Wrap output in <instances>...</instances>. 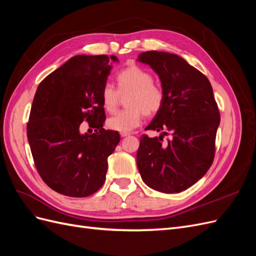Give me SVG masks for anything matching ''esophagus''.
Instances as JSON below:
<instances>
[{
	"label": "esophagus",
	"mask_w": 256,
	"mask_h": 256,
	"mask_svg": "<svg viewBox=\"0 0 256 256\" xmlns=\"http://www.w3.org/2000/svg\"><path fill=\"white\" fill-rule=\"evenodd\" d=\"M129 134L128 132H120V136L122 138H125V136H128Z\"/></svg>",
	"instance_id": "34e87169"
}]
</instances>
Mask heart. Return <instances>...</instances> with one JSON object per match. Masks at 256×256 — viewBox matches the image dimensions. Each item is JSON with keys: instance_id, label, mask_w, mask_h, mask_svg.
Wrapping results in <instances>:
<instances>
[{"instance_id": "b5f03b06", "label": "heart", "mask_w": 256, "mask_h": 256, "mask_svg": "<svg viewBox=\"0 0 256 256\" xmlns=\"http://www.w3.org/2000/svg\"><path fill=\"white\" fill-rule=\"evenodd\" d=\"M116 90L106 83L102 88V104L104 109L114 113L120 106V96L126 97L127 109L113 115L106 122L110 129L120 132H131L141 125L144 114L154 116L164 104V92L154 83V76L138 66H130L115 76Z\"/></svg>"}]
</instances>
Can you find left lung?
Here are the masks:
<instances>
[{"instance_id": "obj_1", "label": "left lung", "mask_w": 256, "mask_h": 256, "mask_svg": "<svg viewBox=\"0 0 256 256\" xmlns=\"http://www.w3.org/2000/svg\"><path fill=\"white\" fill-rule=\"evenodd\" d=\"M138 60L158 74L164 92V106L146 127L161 134L141 136L138 172L154 190L182 192L200 180L214 159L220 113L212 84L176 54L147 51ZM164 135L172 138L164 142Z\"/></svg>"}]
</instances>
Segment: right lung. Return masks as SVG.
I'll use <instances>...</instances> for the list:
<instances>
[{
    "label": "right lung",
    "mask_w": 256,
    "mask_h": 256,
    "mask_svg": "<svg viewBox=\"0 0 256 256\" xmlns=\"http://www.w3.org/2000/svg\"><path fill=\"white\" fill-rule=\"evenodd\" d=\"M114 56H76L38 85L26 134L42 180L60 194L85 198L106 180L108 157L120 141L118 131L104 129L102 88ZM95 128L80 134L82 121Z\"/></svg>",
    "instance_id": "1"
}]
</instances>
